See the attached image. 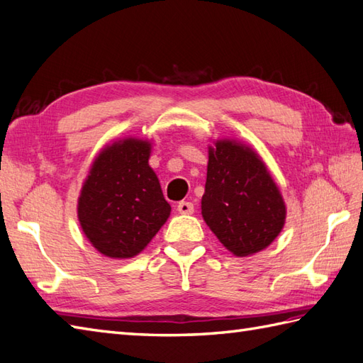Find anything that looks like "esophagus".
<instances>
[{
    "label": "esophagus",
    "instance_id": "1",
    "mask_svg": "<svg viewBox=\"0 0 363 363\" xmlns=\"http://www.w3.org/2000/svg\"><path fill=\"white\" fill-rule=\"evenodd\" d=\"M194 211H195L194 204L189 201H181L179 204H177V212L182 215H190V213H194Z\"/></svg>",
    "mask_w": 363,
    "mask_h": 363
}]
</instances>
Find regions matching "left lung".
I'll list each match as a JSON object with an SVG mask.
<instances>
[{"instance_id": "obj_1", "label": "left lung", "mask_w": 363, "mask_h": 363, "mask_svg": "<svg viewBox=\"0 0 363 363\" xmlns=\"http://www.w3.org/2000/svg\"><path fill=\"white\" fill-rule=\"evenodd\" d=\"M201 213L226 250L246 257L272 245L287 211L259 154L225 138L209 146Z\"/></svg>"}]
</instances>
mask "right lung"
I'll use <instances>...</instances> for the list:
<instances>
[{
	"label": "right lung",
	"instance_id": "obj_1",
	"mask_svg": "<svg viewBox=\"0 0 363 363\" xmlns=\"http://www.w3.org/2000/svg\"><path fill=\"white\" fill-rule=\"evenodd\" d=\"M151 143L128 137L107 145L91 164L78 199V220L91 246L111 259L142 252L172 207L148 164Z\"/></svg>",
	"mask_w": 363,
	"mask_h": 363
}]
</instances>
